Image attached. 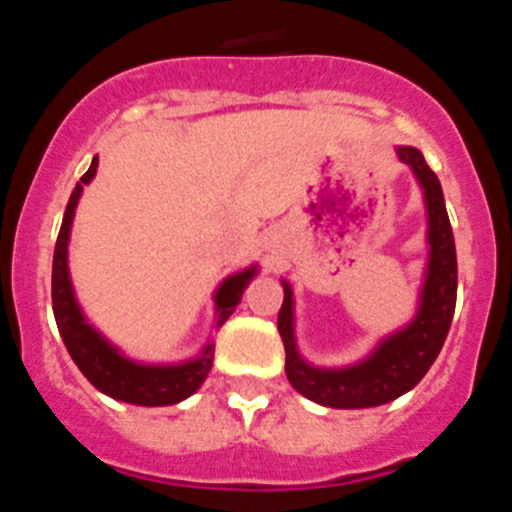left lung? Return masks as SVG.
Listing matches in <instances>:
<instances>
[{
    "label": "left lung",
    "mask_w": 512,
    "mask_h": 512,
    "mask_svg": "<svg viewBox=\"0 0 512 512\" xmlns=\"http://www.w3.org/2000/svg\"><path fill=\"white\" fill-rule=\"evenodd\" d=\"M397 158L408 164L423 192L425 205V259L415 315L377 341V346L346 366H315L300 354L295 336V292L282 279L284 302L279 310V336L287 351L289 384L307 400L325 408H377L410 392L431 369L449 336L456 307V246L438 176L428 169L423 153L413 146H397Z\"/></svg>",
    "instance_id": "obj_1"
}]
</instances>
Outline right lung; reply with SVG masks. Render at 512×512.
Returning a JSON list of instances; mask_svg holds the SVG:
<instances>
[{"mask_svg": "<svg viewBox=\"0 0 512 512\" xmlns=\"http://www.w3.org/2000/svg\"><path fill=\"white\" fill-rule=\"evenodd\" d=\"M99 158H92V166L81 182L71 192V200L63 212L61 233H58L56 251H53V315H56L58 333H61L66 351L71 354L74 364L81 374L97 387L102 395L112 400L130 402L140 408H161V405H176L187 400L189 395L200 390L212 369V356H215V343L207 338L205 346L184 361H169V364H146L125 356L110 338H104L89 318L81 310L76 300L74 282L69 271V241L71 225H74L76 205L89 182L97 176ZM259 274V266L251 264L246 269L235 271L230 277L217 284L212 302H215V323L212 328H220L225 320L233 315L235 305L241 302L243 289L248 287L253 277Z\"/></svg>", "mask_w": 512, "mask_h": 512, "instance_id": "add662e5", "label": "right lung"}]
</instances>
